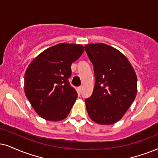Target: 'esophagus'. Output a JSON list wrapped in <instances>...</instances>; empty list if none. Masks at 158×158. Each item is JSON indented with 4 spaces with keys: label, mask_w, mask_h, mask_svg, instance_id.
<instances>
[{
    "label": "esophagus",
    "mask_w": 158,
    "mask_h": 158,
    "mask_svg": "<svg viewBox=\"0 0 158 158\" xmlns=\"http://www.w3.org/2000/svg\"><path fill=\"white\" fill-rule=\"evenodd\" d=\"M78 91H79V93H81V92H82V87H78Z\"/></svg>",
    "instance_id": "34e87169"
}]
</instances>
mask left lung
Instances as JSON below:
<instances>
[{
  "mask_svg": "<svg viewBox=\"0 0 158 158\" xmlns=\"http://www.w3.org/2000/svg\"><path fill=\"white\" fill-rule=\"evenodd\" d=\"M85 47L95 78L93 94L85 99L87 113L95 123L112 125L122 119L135 98L136 73L118 49L102 43Z\"/></svg>",
  "mask_w": 158,
  "mask_h": 158,
  "instance_id": "8db88e82",
  "label": "left lung"
}]
</instances>
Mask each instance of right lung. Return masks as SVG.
I'll use <instances>...</instances> for the list:
<instances>
[{
    "instance_id": "1",
    "label": "right lung",
    "mask_w": 158,
    "mask_h": 158,
    "mask_svg": "<svg viewBox=\"0 0 158 158\" xmlns=\"http://www.w3.org/2000/svg\"><path fill=\"white\" fill-rule=\"evenodd\" d=\"M85 50L81 44L60 43L40 53L25 73V93L41 118L60 121L69 115L77 98L70 85L71 65Z\"/></svg>"
}]
</instances>
